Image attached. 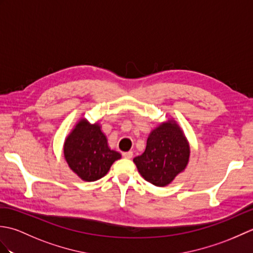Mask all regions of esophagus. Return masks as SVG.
Returning <instances> with one entry per match:
<instances>
[{"instance_id": "1", "label": "esophagus", "mask_w": 253, "mask_h": 253, "mask_svg": "<svg viewBox=\"0 0 253 253\" xmlns=\"http://www.w3.org/2000/svg\"><path fill=\"white\" fill-rule=\"evenodd\" d=\"M132 155H133V153L131 151H128V152H124L123 153V157L125 158V159H131Z\"/></svg>"}]
</instances>
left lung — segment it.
Returning <instances> with one entry per match:
<instances>
[{
  "label": "left lung",
  "instance_id": "8db88e82",
  "mask_svg": "<svg viewBox=\"0 0 253 253\" xmlns=\"http://www.w3.org/2000/svg\"><path fill=\"white\" fill-rule=\"evenodd\" d=\"M190 148L176 122L160 124L148 137L144 152L133 159L139 173L154 186L164 187L186 169Z\"/></svg>",
  "mask_w": 253,
  "mask_h": 253
}]
</instances>
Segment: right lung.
<instances>
[{
  "instance_id": "obj_1",
  "label": "right lung",
  "mask_w": 253,
  "mask_h": 253,
  "mask_svg": "<svg viewBox=\"0 0 253 253\" xmlns=\"http://www.w3.org/2000/svg\"><path fill=\"white\" fill-rule=\"evenodd\" d=\"M64 158L83 180L95 181L105 176L122 155L110 149L98 123L90 124L82 118L64 143Z\"/></svg>"
}]
</instances>
